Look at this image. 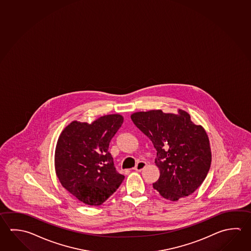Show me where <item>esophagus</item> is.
I'll use <instances>...</instances> for the list:
<instances>
[{"label": "esophagus", "mask_w": 251, "mask_h": 251, "mask_svg": "<svg viewBox=\"0 0 251 251\" xmlns=\"http://www.w3.org/2000/svg\"><path fill=\"white\" fill-rule=\"evenodd\" d=\"M146 165L147 164L145 161H139V162H137V164H136V167H134V169L136 171L141 172L146 167Z\"/></svg>", "instance_id": "1"}]
</instances>
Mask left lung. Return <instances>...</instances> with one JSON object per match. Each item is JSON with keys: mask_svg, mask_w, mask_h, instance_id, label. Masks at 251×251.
<instances>
[{"mask_svg": "<svg viewBox=\"0 0 251 251\" xmlns=\"http://www.w3.org/2000/svg\"><path fill=\"white\" fill-rule=\"evenodd\" d=\"M131 120L157 151L155 163L160 176L152 184L154 189L171 201L198 189L211 167V147L204 128L180 109L178 115L161 110L136 112Z\"/></svg>", "mask_w": 251, "mask_h": 251, "instance_id": "left-lung-1", "label": "left lung"}]
</instances>
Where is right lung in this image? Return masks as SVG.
<instances>
[{"label": "right lung", "mask_w": 251, "mask_h": 251, "mask_svg": "<svg viewBox=\"0 0 251 251\" xmlns=\"http://www.w3.org/2000/svg\"><path fill=\"white\" fill-rule=\"evenodd\" d=\"M123 123L120 115H104L91 124L74 121L59 136L56 176L62 187L85 204L100 205L124 180L108 151L111 139Z\"/></svg>", "instance_id": "right-lung-1"}]
</instances>
